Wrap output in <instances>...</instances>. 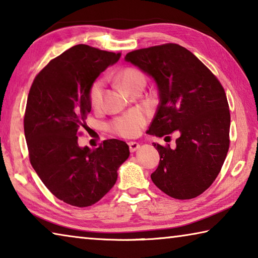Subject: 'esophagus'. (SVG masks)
Returning a JSON list of instances; mask_svg holds the SVG:
<instances>
[{
	"mask_svg": "<svg viewBox=\"0 0 258 258\" xmlns=\"http://www.w3.org/2000/svg\"><path fill=\"white\" fill-rule=\"evenodd\" d=\"M128 147H130V151L131 152H134L135 150H138L140 148V145L138 142H134V141H131L128 142Z\"/></svg>",
	"mask_w": 258,
	"mask_h": 258,
	"instance_id": "1",
	"label": "esophagus"
}]
</instances>
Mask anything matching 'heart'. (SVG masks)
I'll use <instances>...</instances> for the list:
<instances>
[{"mask_svg":"<svg viewBox=\"0 0 258 258\" xmlns=\"http://www.w3.org/2000/svg\"><path fill=\"white\" fill-rule=\"evenodd\" d=\"M118 80L126 90H132L139 84H146V76L140 69L134 67H127L118 74ZM103 89L104 82L101 78L95 80L89 90L90 104L94 111H100L103 108ZM148 116L146 111L141 109H135L124 115L113 118L109 128L123 138H134L140 134L143 126L147 124Z\"/></svg>","mask_w":258,"mask_h":258,"instance_id":"b5f03b06","label":"heart"}]
</instances>
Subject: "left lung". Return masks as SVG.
<instances>
[{
    "mask_svg": "<svg viewBox=\"0 0 258 258\" xmlns=\"http://www.w3.org/2000/svg\"><path fill=\"white\" fill-rule=\"evenodd\" d=\"M125 60L154 78L159 104L149 134L177 131L175 149L155 143L160 160L151 180L169 197L192 199L215 181L230 147V110L217 77L175 43L128 52Z\"/></svg>",
    "mask_w": 258,
    "mask_h": 258,
    "instance_id": "obj_1",
    "label": "left lung"
}]
</instances>
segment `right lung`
<instances>
[{"label": "right lung", "instance_id": "add662e5", "mask_svg": "<svg viewBox=\"0 0 258 258\" xmlns=\"http://www.w3.org/2000/svg\"><path fill=\"white\" fill-rule=\"evenodd\" d=\"M119 58L120 52L78 44L52 59L30 86L24 117L30 164L51 194L72 206L98 203L130 156L117 139L93 150L77 143L91 111L90 87Z\"/></svg>", "mask_w": 258, "mask_h": 258}]
</instances>
